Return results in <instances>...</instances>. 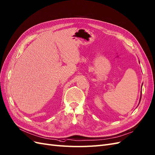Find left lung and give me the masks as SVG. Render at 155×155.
<instances>
[{
  "label": "left lung",
  "mask_w": 155,
  "mask_h": 155,
  "mask_svg": "<svg viewBox=\"0 0 155 155\" xmlns=\"http://www.w3.org/2000/svg\"><path fill=\"white\" fill-rule=\"evenodd\" d=\"M139 62H140V61H139ZM141 96H140V101H141ZM140 103H139V104H140ZM139 104H138V105H139Z\"/></svg>",
  "instance_id": "1"
}]
</instances>
